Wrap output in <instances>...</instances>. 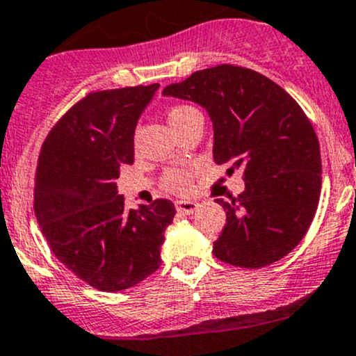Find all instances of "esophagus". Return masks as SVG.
Here are the masks:
<instances>
[{"instance_id": "34e87169", "label": "esophagus", "mask_w": 356, "mask_h": 356, "mask_svg": "<svg viewBox=\"0 0 356 356\" xmlns=\"http://www.w3.org/2000/svg\"><path fill=\"white\" fill-rule=\"evenodd\" d=\"M197 208H199V204L195 201H185V199H181V201H176V209H178L180 213H185V215H192V213H194Z\"/></svg>"}]
</instances>
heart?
Listing matches in <instances>:
<instances>
[{"label":"heart","instance_id":"obj_1","mask_svg":"<svg viewBox=\"0 0 356 356\" xmlns=\"http://www.w3.org/2000/svg\"><path fill=\"white\" fill-rule=\"evenodd\" d=\"M188 110H192L191 106H175L169 111V122L180 118L181 115L187 113ZM162 187L169 192H175V194H184L191 187V176H188L187 169L184 168H175L169 169L162 176Z\"/></svg>","mask_w":356,"mask_h":356}]
</instances>
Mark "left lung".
Here are the masks:
<instances>
[{
    "instance_id": "left-lung-1",
    "label": "left lung",
    "mask_w": 356,
    "mask_h": 356,
    "mask_svg": "<svg viewBox=\"0 0 356 356\" xmlns=\"http://www.w3.org/2000/svg\"><path fill=\"white\" fill-rule=\"evenodd\" d=\"M192 101L213 124V161L243 169L245 191L231 202L213 253L259 269L289 255L309 229L321 192V157L309 118L264 74L222 64L164 89Z\"/></svg>"
}]
</instances>
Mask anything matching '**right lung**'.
Listing matches in <instances>:
<instances>
[{"instance_id": "obj_1", "label": "right lung", "mask_w": 356, "mask_h": 356, "mask_svg": "<svg viewBox=\"0 0 356 356\" xmlns=\"http://www.w3.org/2000/svg\"><path fill=\"white\" fill-rule=\"evenodd\" d=\"M159 83L99 90L54 125L40 152L35 213L54 255L103 292H120L161 267L175 204L125 209L115 180L134 162V131Z\"/></svg>"}]
</instances>
